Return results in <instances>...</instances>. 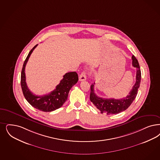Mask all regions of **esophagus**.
I'll return each mask as SVG.
<instances>
[{"label":"esophagus","mask_w":160,"mask_h":160,"mask_svg":"<svg viewBox=\"0 0 160 160\" xmlns=\"http://www.w3.org/2000/svg\"><path fill=\"white\" fill-rule=\"evenodd\" d=\"M86 79V74L84 72H82L79 76V81H84Z\"/></svg>","instance_id":"obj_1"}]
</instances>
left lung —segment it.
Masks as SVG:
<instances>
[{"mask_svg":"<svg viewBox=\"0 0 160 160\" xmlns=\"http://www.w3.org/2000/svg\"><path fill=\"white\" fill-rule=\"evenodd\" d=\"M132 66L137 68L136 82L133 85L129 94H128L125 98L119 99L112 98L106 99L100 98L98 96L94 93V84L95 83L91 85L90 99L92 103L102 113H106L107 115L119 113L127 109L135 99L138 93V88L140 86L141 72L138 60L134 55H132Z\"/></svg>","mask_w":160,"mask_h":160,"instance_id":"8db88e82","label":"left lung"}]
</instances>
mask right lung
<instances>
[{
	"label": "right lung",
	"mask_w": 160,
	"mask_h": 160,
	"mask_svg": "<svg viewBox=\"0 0 160 160\" xmlns=\"http://www.w3.org/2000/svg\"><path fill=\"white\" fill-rule=\"evenodd\" d=\"M37 45L38 44L30 51L23 65L21 77L22 92L28 103L33 108L43 112H51L60 108L65 103L70 90L77 83L78 77L76 72H67L63 76V78L56 86L55 89L50 93L39 96L33 94L28 88L26 83L25 69L30 55Z\"/></svg>",
	"instance_id": "right-lung-1"
}]
</instances>
